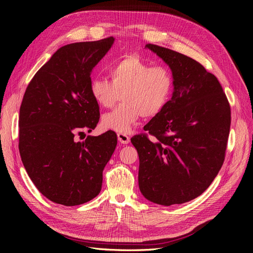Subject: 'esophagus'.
<instances>
[{
	"mask_svg": "<svg viewBox=\"0 0 253 253\" xmlns=\"http://www.w3.org/2000/svg\"><path fill=\"white\" fill-rule=\"evenodd\" d=\"M117 137H118L119 142H121L122 144H127L129 141H131V138H129V136L126 135V133H118Z\"/></svg>",
	"mask_w": 253,
	"mask_h": 253,
	"instance_id": "1",
	"label": "esophagus"
}]
</instances>
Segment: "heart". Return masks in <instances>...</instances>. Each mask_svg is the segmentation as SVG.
Here are the masks:
<instances>
[{
	"mask_svg": "<svg viewBox=\"0 0 253 253\" xmlns=\"http://www.w3.org/2000/svg\"><path fill=\"white\" fill-rule=\"evenodd\" d=\"M108 74L111 82L98 77L89 90L96 103L111 109L120 97L117 109L102 118L105 128L127 133L141 117H154L169 103L174 89L172 72L164 65L153 66L137 55H127L113 62Z\"/></svg>",
	"mask_w": 253,
	"mask_h": 253,
	"instance_id": "heart-1",
	"label": "heart"
}]
</instances>
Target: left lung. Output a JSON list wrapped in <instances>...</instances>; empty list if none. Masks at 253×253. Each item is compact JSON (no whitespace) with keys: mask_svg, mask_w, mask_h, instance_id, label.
Masks as SVG:
<instances>
[{"mask_svg":"<svg viewBox=\"0 0 253 253\" xmlns=\"http://www.w3.org/2000/svg\"><path fill=\"white\" fill-rule=\"evenodd\" d=\"M170 66L174 93L166 108L132 137L138 183L147 200L163 206L200 196L224 164L231 109L217 78L194 59L148 43Z\"/></svg>","mask_w":253,"mask_h":253,"instance_id":"left-lung-1","label":"left lung"}]
</instances>
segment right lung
Segmentation results:
<instances>
[{
	"label": "right lung",
	"mask_w": 253,
	"mask_h": 253,
	"mask_svg": "<svg viewBox=\"0 0 253 253\" xmlns=\"http://www.w3.org/2000/svg\"><path fill=\"white\" fill-rule=\"evenodd\" d=\"M114 38L59 48L30 80L21 103L19 151L37 189L49 201L77 206L101 191L102 172L117 145L108 131L76 141L99 122L90 95V73ZM85 137V135H84Z\"/></svg>",
	"instance_id": "obj_1"
}]
</instances>
